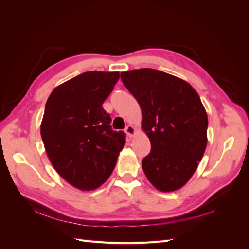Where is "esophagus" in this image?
Segmentation results:
<instances>
[{
    "label": "esophagus",
    "mask_w": 249,
    "mask_h": 249,
    "mask_svg": "<svg viewBox=\"0 0 249 249\" xmlns=\"http://www.w3.org/2000/svg\"><path fill=\"white\" fill-rule=\"evenodd\" d=\"M124 132L126 133V135H127V136H129V137H133L134 135H135V133H136V129H135V127H134L133 125L129 124V125H127V126L125 127Z\"/></svg>",
    "instance_id": "esophagus-1"
}]
</instances>
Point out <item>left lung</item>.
I'll return each mask as SVG.
<instances>
[{
  "label": "left lung",
  "mask_w": 249,
  "mask_h": 249,
  "mask_svg": "<svg viewBox=\"0 0 249 249\" xmlns=\"http://www.w3.org/2000/svg\"><path fill=\"white\" fill-rule=\"evenodd\" d=\"M120 78L142 111V129L152 149L142 168L156 189L182 188L207 147L208 115L199 95L186 81L153 69L124 71Z\"/></svg>",
  "instance_id": "1"
}]
</instances>
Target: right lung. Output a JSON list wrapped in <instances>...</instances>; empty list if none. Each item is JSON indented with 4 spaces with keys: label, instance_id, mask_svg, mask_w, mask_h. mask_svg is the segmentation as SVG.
Segmentation results:
<instances>
[{
    "label": "right lung",
    "instance_id": "add662e5",
    "mask_svg": "<svg viewBox=\"0 0 249 249\" xmlns=\"http://www.w3.org/2000/svg\"><path fill=\"white\" fill-rule=\"evenodd\" d=\"M119 72L86 71L57 86L44 108L40 125L47 155L67 183L94 190L109 178L125 134L113 131L102 107Z\"/></svg>",
    "mask_w": 249,
    "mask_h": 249
}]
</instances>
